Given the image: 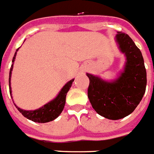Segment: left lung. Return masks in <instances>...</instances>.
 Masks as SVG:
<instances>
[{"mask_svg": "<svg viewBox=\"0 0 154 154\" xmlns=\"http://www.w3.org/2000/svg\"><path fill=\"white\" fill-rule=\"evenodd\" d=\"M116 41L125 54L124 71L113 81L108 82L87 73L90 79L88 98L93 109L109 120H120L134 111L146 87V71L140 49L129 35L117 32Z\"/></svg>", "mask_w": 154, "mask_h": 154, "instance_id": "8db88e82", "label": "left lung"}]
</instances>
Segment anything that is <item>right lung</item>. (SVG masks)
<instances>
[{"label":"right lung","mask_w":154,"mask_h":154,"mask_svg":"<svg viewBox=\"0 0 154 154\" xmlns=\"http://www.w3.org/2000/svg\"><path fill=\"white\" fill-rule=\"evenodd\" d=\"M20 48H18L16 49L15 55L12 59V63L15 61L16 59V53L19 50ZM13 68V63L11 64V68H10L9 72V91L11 97V71ZM74 79L70 80L69 82H68L63 88L61 89V91H60L59 94L57 95V97L54 98L53 101H49V103L45 104L44 106L42 108L36 109V110H33V111H26V110H23L16 106L15 104V106L16 109L22 113L24 117L27 118L28 120H32L34 122H37V123H47V122H50L52 120H55L56 118H57L60 116V114L63 111L64 105H65L66 101V95L67 93L68 92L69 89L72 86V82H73Z\"/></svg>","instance_id":"right-lung-1"}]
</instances>
